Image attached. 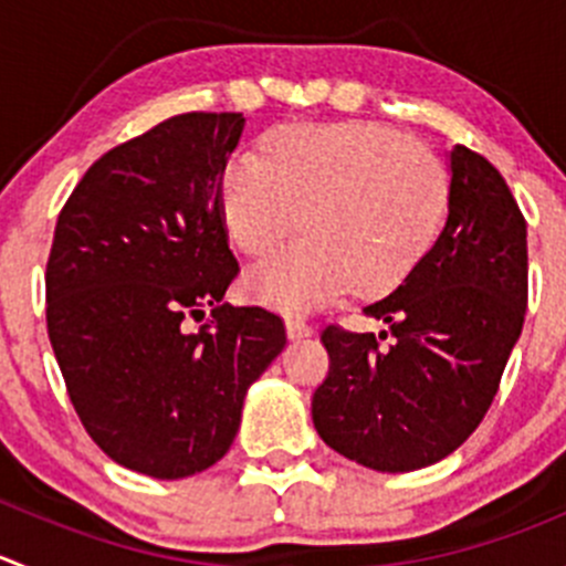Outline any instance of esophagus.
<instances>
[{
    "label": "esophagus",
    "mask_w": 566,
    "mask_h": 566,
    "mask_svg": "<svg viewBox=\"0 0 566 566\" xmlns=\"http://www.w3.org/2000/svg\"><path fill=\"white\" fill-rule=\"evenodd\" d=\"M284 326H287V337L290 339L312 337V326L306 321H301V317H287V323H284Z\"/></svg>",
    "instance_id": "1"
}]
</instances>
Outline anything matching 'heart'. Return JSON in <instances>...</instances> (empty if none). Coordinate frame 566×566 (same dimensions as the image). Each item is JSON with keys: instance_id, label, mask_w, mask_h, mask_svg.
<instances>
[{"instance_id": "1", "label": "heart", "mask_w": 566, "mask_h": 566, "mask_svg": "<svg viewBox=\"0 0 566 566\" xmlns=\"http://www.w3.org/2000/svg\"><path fill=\"white\" fill-rule=\"evenodd\" d=\"M221 218L245 256H262L295 229L298 240L245 276L271 310L310 312L348 290L384 298L403 287L440 240L446 168L398 129L367 120L287 124L265 132L256 160L221 174Z\"/></svg>"}]
</instances>
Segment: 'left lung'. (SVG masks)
<instances>
[{"mask_svg":"<svg viewBox=\"0 0 566 566\" xmlns=\"http://www.w3.org/2000/svg\"><path fill=\"white\" fill-rule=\"evenodd\" d=\"M528 229L506 179L468 146L451 151L440 240L415 276L365 315L392 343L328 326V376L312 395L317 434L361 468L409 473L451 457L484 420L528 306Z\"/></svg>","mask_w":566,"mask_h":566,"instance_id":"left-lung-1","label":"left lung"}]
</instances>
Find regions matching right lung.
Here are the masks:
<instances>
[{"mask_svg": "<svg viewBox=\"0 0 566 566\" xmlns=\"http://www.w3.org/2000/svg\"><path fill=\"white\" fill-rule=\"evenodd\" d=\"M243 126V113L163 120L98 157L54 227L46 328L69 398L113 462L151 479L223 459L287 343L279 315L223 304L240 268L218 190Z\"/></svg>", "mask_w": 566, "mask_h": 566, "instance_id": "add662e5", "label": "right lung"}]
</instances>
